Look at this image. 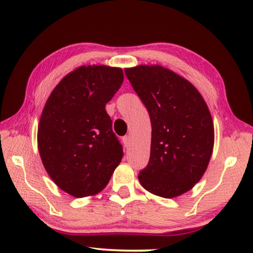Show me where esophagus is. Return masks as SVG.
<instances>
[{"mask_svg":"<svg viewBox=\"0 0 253 253\" xmlns=\"http://www.w3.org/2000/svg\"><path fill=\"white\" fill-rule=\"evenodd\" d=\"M123 143H124V146H125L126 148H128L130 146V144H131V138L129 136H125L123 138Z\"/></svg>","mask_w":253,"mask_h":253,"instance_id":"34e87169","label":"esophagus"}]
</instances>
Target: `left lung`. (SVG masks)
Returning a JSON list of instances; mask_svg holds the SVG:
<instances>
[{"mask_svg":"<svg viewBox=\"0 0 253 253\" xmlns=\"http://www.w3.org/2000/svg\"><path fill=\"white\" fill-rule=\"evenodd\" d=\"M152 124L151 156L138 174L152 194L172 199L202 178L211 160L214 126L209 107L190 81L158 65L126 68Z\"/></svg>","mask_w":253,"mask_h":253,"instance_id":"1","label":"left lung"}]
</instances>
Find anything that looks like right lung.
<instances>
[{
  "label": "right lung",
  "mask_w": 253,
  "mask_h": 253,
  "mask_svg": "<svg viewBox=\"0 0 253 253\" xmlns=\"http://www.w3.org/2000/svg\"><path fill=\"white\" fill-rule=\"evenodd\" d=\"M124 81L122 68L81 66L55 85L42 110L38 148L46 173L75 198L99 193L123 158L106 111Z\"/></svg>",
  "instance_id": "obj_1"
}]
</instances>
